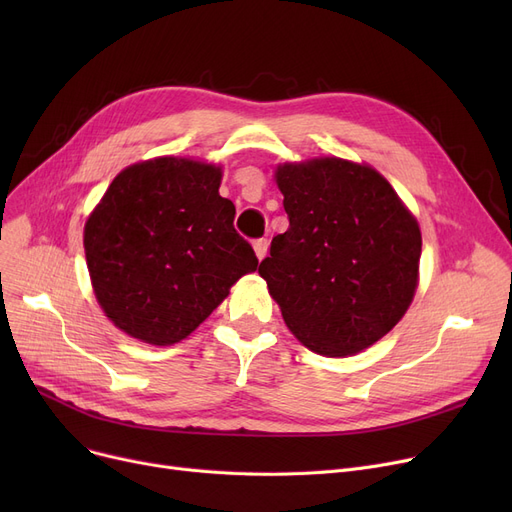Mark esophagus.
<instances>
[{
  "label": "esophagus",
  "instance_id": "1",
  "mask_svg": "<svg viewBox=\"0 0 512 512\" xmlns=\"http://www.w3.org/2000/svg\"><path fill=\"white\" fill-rule=\"evenodd\" d=\"M267 247H270V242H267V238H257V240H253V249H255V255H257L259 261L267 255Z\"/></svg>",
  "mask_w": 512,
  "mask_h": 512
}]
</instances>
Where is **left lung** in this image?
Segmentation results:
<instances>
[{
  "label": "left lung",
  "instance_id": "left-lung-1",
  "mask_svg": "<svg viewBox=\"0 0 512 512\" xmlns=\"http://www.w3.org/2000/svg\"><path fill=\"white\" fill-rule=\"evenodd\" d=\"M288 230L259 276L309 351L346 357L386 336L419 280L421 230L371 166L317 157L276 168Z\"/></svg>",
  "mask_w": 512,
  "mask_h": 512
}]
</instances>
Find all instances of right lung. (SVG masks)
Returning <instances> with one entry per match:
<instances>
[{
	"instance_id": "add662e5",
	"label": "right lung",
	"mask_w": 512,
	"mask_h": 512,
	"mask_svg": "<svg viewBox=\"0 0 512 512\" xmlns=\"http://www.w3.org/2000/svg\"><path fill=\"white\" fill-rule=\"evenodd\" d=\"M222 170L186 157H155L122 170L85 224L95 297L128 336L168 346L199 328L257 270L220 197Z\"/></svg>"
}]
</instances>
